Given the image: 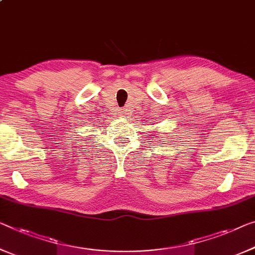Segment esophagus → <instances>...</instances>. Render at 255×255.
Masks as SVG:
<instances>
[{"label": "esophagus", "mask_w": 255, "mask_h": 255, "mask_svg": "<svg viewBox=\"0 0 255 255\" xmlns=\"http://www.w3.org/2000/svg\"><path fill=\"white\" fill-rule=\"evenodd\" d=\"M120 117H126L127 116V111L126 110H120Z\"/></svg>", "instance_id": "1"}]
</instances>
